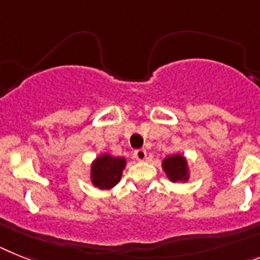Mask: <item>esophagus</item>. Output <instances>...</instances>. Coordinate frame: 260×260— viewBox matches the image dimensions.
I'll use <instances>...</instances> for the list:
<instances>
[{"instance_id": "34e87169", "label": "esophagus", "mask_w": 260, "mask_h": 260, "mask_svg": "<svg viewBox=\"0 0 260 260\" xmlns=\"http://www.w3.org/2000/svg\"><path fill=\"white\" fill-rule=\"evenodd\" d=\"M133 157L136 158L137 161H145L146 150H144V149H137V150H135V153H133Z\"/></svg>"}]
</instances>
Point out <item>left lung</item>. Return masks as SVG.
<instances>
[{
    "label": "left lung",
    "instance_id": "8db88e82",
    "mask_svg": "<svg viewBox=\"0 0 260 260\" xmlns=\"http://www.w3.org/2000/svg\"><path fill=\"white\" fill-rule=\"evenodd\" d=\"M162 170L165 171L166 177L173 183H177V182L186 183L191 177L188 161L184 155L179 154V153L165 157L162 159Z\"/></svg>",
    "mask_w": 260,
    "mask_h": 260
}]
</instances>
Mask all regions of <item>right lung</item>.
<instances>
[{
	"label": "right lung",
	"mask_w": 260,
	"mask_h": 260,
	"mask_svg": "<svg viewBox=\"0 0 260 260\" xmlns=\"http://www.w3.org/2000/svg\"><path fill=\"white\" fill-rule=\"evenodd\" d=\"M125 166V157H114L108 153H102L91 162L90 182L99 189L114 188L120 182Z\"/></svg>",
	"instance_id": "1"
}]
</instances>
